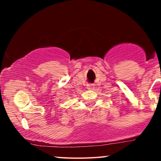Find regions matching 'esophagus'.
I'll return each mask as SVG.
<instances>
[{"instance_id":"esophagus-1","label":"esophagus","mask_w":161,"mask_h":161,"mask_svg":"<svg viewBox=\"0 0 161 161\" xmlns=\"http://www.w3.org/2000/svg\"><path fill=\"white\" fill-rule=\"evenodd\" d=\"M94 87H95V86H94L93 84H88V86H87V88H88V89H89V90L93 89Z\"/></svg>"}]
</instances>
